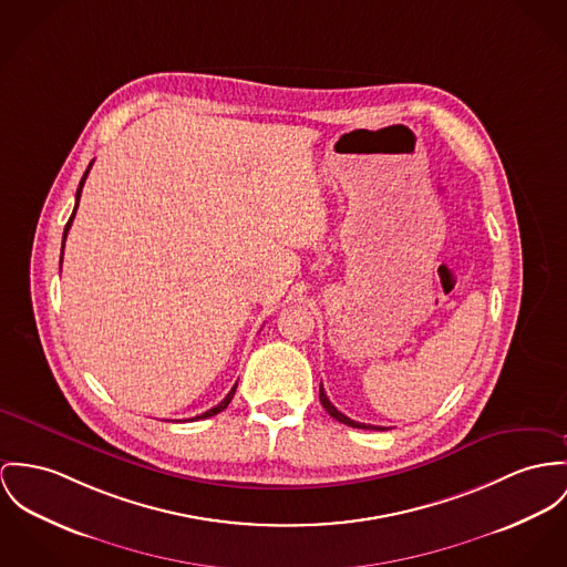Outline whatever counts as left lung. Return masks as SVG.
Masks as SVG:
<instances>
[{"mask_svg": "<svg viewBox=\"0 0 567 567\" xmlns=\"http://www.w3.org/2000/svg\"><path fill=\"white\" fill-rule=\"evenodd\" d=\"M319 401H321V405L326 408V412L332 416V419H337V421H341V423H346V425H351V427H360V430H384V427H375V425H364V423H358V421H351L349 416H346L343 412H339L332 403H330V399H328V394L323 391V386H319Z\"/></svg>", "mask_w": 567, "mask_h": 567, "instance_id": "left-lung-1", "label": "left lung"}]
</instances>
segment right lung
Returning <instances> with one entry per match:
<instances>
[{"mask_svg":"<svg viewBox=\"0 0 567 567\" xmlns=\"http://www.w3.org/2000/svg\"><path fill=\"white\" fill-rule=\"evenodd\" d=\"M90 166H92V162H90ZM90 166L86 168V173H84V176H82V181H80V187H78V194H75V209H73V214H71V218H69V221H66V226H64V235H62V250H64V241H66V235H69V228H71V224H73V219H75V212H78V205H80V198H82V187H84V183H86V176L87 173H90ZM60 267H62V255H60ZM235 389H237V384L230 389V392L219 401L218 405L216 408H212V410H207L205 414H200V416H194V419H209V416H216L218 412H221V410H226V405L230 403V399H233V394H235ZM192 419V421H194Z\"/></svg>","mask_w":567,"mask_h":567,"instance_id":"right-lung-1","label":"right lung"}]
</instances>
